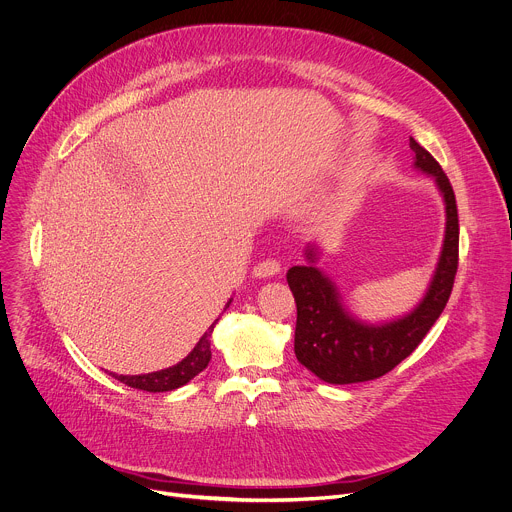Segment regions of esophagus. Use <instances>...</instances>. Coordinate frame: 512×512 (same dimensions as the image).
I'll return each instance as SVG.
<instances>
[{"label": "esophagus", "mask_w": 512, "mask_h": 512, "mask_svg": "<svg viewBox=\"0 0 512 512\" xmlns=\"http://www.w3.org/2000/svg\"><path fill=\"white\" fill-rule=\"evenodd\" d=\"M280 269H282V265L277 263L275 259H267V261H261L253 267V275L259 277V280H265V277H273V275L280 273Z\"/></svg>", "instance_id": "esophagus-1"}]
</instances>
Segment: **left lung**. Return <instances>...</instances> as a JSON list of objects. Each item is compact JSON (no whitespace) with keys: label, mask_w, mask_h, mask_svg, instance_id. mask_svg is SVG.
Returning a JSON list of instances; mask_svg holds the SVG:
<instances>
[{"label":"left lung","mask_w":512,"mask_h":512,"mask_svg":"<svg viewBox=\"0 0 512 512\" xmlns=\"http://www.w3.org/2000/svg\"><path fill=\"white\" fill-rule=\"evenodd\" d=\"M410 149L414 169L435 179L445 202L443 247L421 302L398 318L365 322L345 306L337 284L316 265L320 259L316 245L306 247V265L288 269V286L298 308L294 351L322 382L357 384L382 378L425 339L449 300L459 253L455 194L433 155L414 138H410Z\"/></svg>","instance_id":"1"}]
</instances>
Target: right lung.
I'll list each match as a JSON object with an SVG mask.
<instances>
[{
  "instance_id": "right-lung-1",
  "label": "right lung",
  "mask_w": 512,
  "mask_h": 512,
  "mask_svg": "<svg viewBox=\"0 0 512 512\" xmlns=\"http://www.w3.org/2000/svg\"><path fill=\"white\" fill-rule=\"evenodd\" d=\"M232 298L226 302L224 310L230 306ZM220 318H216L210 329L202 335V339L196 343V347L190 351V355L181 359L179 363L167 367V369H159V371H151V374H141V376H118L112 374V378H116L118 382L130 386V388H138V390H145V392H171L175 388H181L188 384L190 380H194L200 371L206 369L212 351H210V343H212V331L216 327V322Z\"/></svg>"
}]
</instances>
